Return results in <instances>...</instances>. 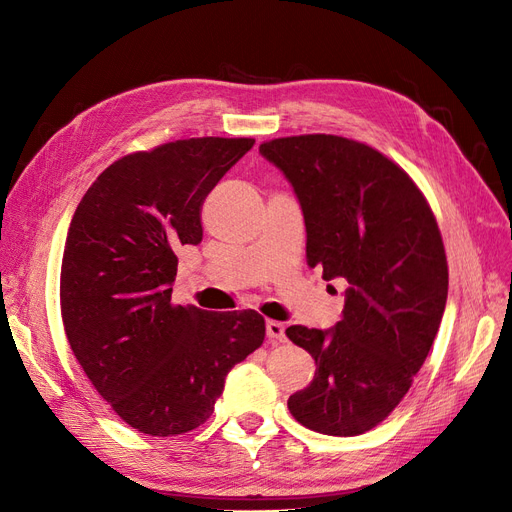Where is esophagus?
I'll use <instances>...</instances> for the list:
<instances>
[{
    "label": "esophagus",
    "instance_id": "34e87169",
    "mask_svg": "<svg viewBox=\"0 0 512 512\" xmlns=\"http://www.w3.org/2000/svg\"><path fill=\"white\" fill-rule=\"evenodd\" d=\"M266 337H269V342H283V339H285L283 323L266 321Z\"/></svg>",
    "mask_w": 512,
    "mask_h": 512
}]
</instances>
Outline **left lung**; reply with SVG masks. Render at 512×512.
<instances>
[{
    "instance_id": "8db88e82",
    "label": "left lung",
    "mask_w": 512,
    "mask_h": 512,
    "mask_svg": "<svg viewBox=\"0 0 512 512\" xmlns=\"http://www.w3.org/2000/svg\"><path fill=\"white\" fill-rule=\"evenodd\" d=\"M260 154L294 187L308 264H321L325 281L348 283L333 327L285 329L316 364L287 408L312 431L364 433L406 396L440 329L448 298L440 229L417 185L369 145L300 135L266 141Z\"/></svg>"
}]
</instances>
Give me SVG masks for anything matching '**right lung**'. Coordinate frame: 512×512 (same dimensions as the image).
<instances>
[{"label":"right lung","mask_w":512,"mask_h":512,"mask_svg":"<svg viewBox=\"0 0 512 512\" xmlns=\"http://www.w3.org/2000/svg\"><path fill=\"white\" fill-rule=\"evenodd\" d=\"M252 145L200 137L129 154L72 216L60 273L68 344L97 394L141 433L200 427L229 371L264 342L254 310L170 304L177 250L202 241L206 196Z\"/></svg>","instance_id":"add662e5"}]
</instances>
